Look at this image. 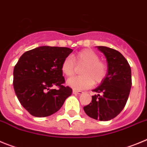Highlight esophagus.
Returning <instances> with one entry per match:
<instances>
[{
    "instance_id": "esophagus-1",
    "label": "esophagus",
    "mask_w": 147,
    "mask_h": 147,
    "mask_svg": "<svg viewBox=\"0 0 147 147\" xmlns=\"http://www.w3.org/2000/svg\"><path fill=\"white\" fill-rule=\"evenodd\" d=\"M73 94H83V92H82V91H79V90H73Z\"/></svg>"
}]
</instances>
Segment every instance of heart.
Instances as JSON below:
<instances>
[{
	"mask_svg": "<svg viewBox=\"0 0 147 147\" xmlns=\"http://www.w3.org/2000/svg\"><path fill=\"white\" fill-rule=\"evenodd\" d=\"M84 65L80 71L81 76L73 77L68 79L67 85L75 90H83L90 88L94 83H100L105 79L107 74V66L100 61L99 55L91 49H84L74 55L72 59L67 57L61 64L62 73L67 77L75 74V66Z\"/></svg>",
	"mask_w": 147,
	"mask_h": 147,
	"instance_id": "heart-1",
	"label": "heart"
}]
</instances>
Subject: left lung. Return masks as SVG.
<instances>
[{
	"label": "left lung",
	"mask_w": 147,
	"mask_h": 147,
	"mask_svg": "<svg viewBox=\"0 0 147 147\" xmlns=\"http://www.w3.org/2000/svg\"><path fill=\"white\" fill-rule=\"evenodd\" d=\"M106 58L108 70L105 79L93 92L92 102L83 107L85 113L94 119L109 121L125 108L132 86L131 68L122 54L114 49L96 46Z\"/></svg>",
	"instance_id": "left-lung-1"
}]
</instances>
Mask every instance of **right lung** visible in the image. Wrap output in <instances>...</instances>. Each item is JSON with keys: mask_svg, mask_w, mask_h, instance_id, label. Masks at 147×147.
I'll return each mask as SVG.
<instances>
[{"mask_svg": "<svg viewBox=\"0 0 147 147\" xmlns=\"http://www.w3.org/2000/svg\"><path fill=\"white\" fill-rule=\"evenodd\" d=\"M73 50L42 46L21 55L14 68L13 86L22 107L32 116L45 117L57 112L72 93L61 72L63 61ZM58 86V90L52 87Z\"/></svg>", "mask_w": 147, "mask_h": 147, "instance_id": "1", "label": "right lung"}]
</instances>
